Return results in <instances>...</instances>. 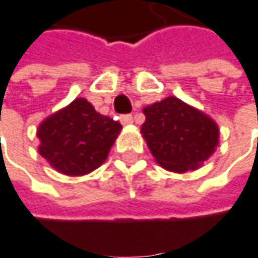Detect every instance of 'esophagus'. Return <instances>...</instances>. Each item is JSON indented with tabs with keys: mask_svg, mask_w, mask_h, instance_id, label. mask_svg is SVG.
I'll return each mask as SVG.
<instances>
[{
	"mask_svg": "<svg viewBox=\"0 0 258 258\" xmlns=\"http://www.w3.org/2000/svg\"><path fill=\"white\" fill-rule=\"evenodd\" d=\"M120 121H121L123 124H132V123H134V117H132V115H123V117L120 118Z\"/></svg>",
	"mask_w": 258,
	"mask_h": 258,
	"instance_id": "34e87169",
	"label": "esophagus"
}]
</instances>
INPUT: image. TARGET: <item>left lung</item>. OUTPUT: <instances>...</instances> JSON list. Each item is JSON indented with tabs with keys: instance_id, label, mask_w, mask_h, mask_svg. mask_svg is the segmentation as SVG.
Here are the masks:
<instances>
[{
	"instance_id": "1",
	"label": "left lung",
	"mask_w": 258,
	"mask_h": 258,
	"mask_svg": "<svg viewBox=\"0 0 258 258\" xmlns=\"http://www.w3.org/2000/svg\"><path fill=\"white\" fill-rule=\"evenodd\" d=\"M143 114L141 135L156 163L169 172L198 170L219 146L217 123L173 95L146 106Z\"/></svg>"
}]
</instances>
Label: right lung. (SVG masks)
<instances>
[{"mask_svg":"<svg viewBox=\"0 0 258 258\" xmlns=\"http://www.w3.org/2000/svg\"><path fill=\"white\" fill-rule=\"evenodd\" d=\"M120 131L118 121L79 97L41 121L38 150L59 173L83 176L105 163Z\"/></svg>","mask_w":258,"mask_h":258,"instance_id":"add662e5","label":"right lung"}]
</instances>
